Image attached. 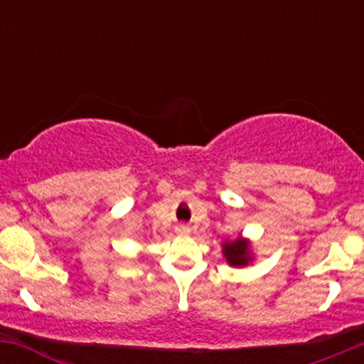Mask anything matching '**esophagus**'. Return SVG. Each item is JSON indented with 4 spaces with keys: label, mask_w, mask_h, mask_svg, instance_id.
<instances>
[{
    "label": "esophagus",
    "mask_w": 364,
    "mask_h": 364,
    "mask_svg": "<svg viewBox=\"0 0 364 364\" xmlns=\"http://www.w3.org/2000/svg\"><path fill=\"white\" fill-rule=\"evenodd\" d=\"M176 232H179V235H188V232H190V228H188L186 224H179L176 225Z\"/></svg>",
    "instance_id": "obj_1"
}]
</instances>
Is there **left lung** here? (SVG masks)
I'll use <instances>...</instances> for the list:
<instances>
[{
	"label": "left lung",
	"mask_w": 364,
	"mask_h": 364,
	"mask_svg": "<svg viewBox=\"0 0 364 364\" xmlns=\"http://www.w3.org/2000/svg\"><path fill=\"white\" fill-rule=\"evenodd\" d=\"M223 255L231 267H245L253 260L250 241L243 237H236V240L223 243Z\"/></svg>",
	"instance_id": "8db88e82"
}]
</instances>
